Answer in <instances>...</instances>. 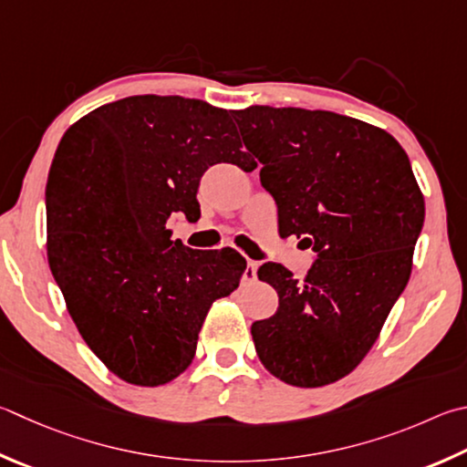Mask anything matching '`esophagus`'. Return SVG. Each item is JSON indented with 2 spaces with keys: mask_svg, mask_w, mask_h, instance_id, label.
Segmentation results:
<instances>
[{
  "mask_svg": "<svg viewBox=\"0 0 467 467\" xmlns=\"http://www.w3.org/2000/svg\"><path fill=\"white\" fill-rule=\"evenodd\" d=\"M257 269H259V263L249 259V261H247V269H244V274H243L244 282H253V279L257 277Z\"/></svg>",
  "mask_w": 467,
  "mask_h": 467,
  "instance_id": "obj_1",
  "label": "esophagus"
}]
</instances>
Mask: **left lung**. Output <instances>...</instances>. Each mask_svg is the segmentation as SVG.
Here are the masks:
<instances>
[{"label":"left lung","mask_w":467,"mask_h":467,"mask_svg":"<svg viewBox=\"0 0 467 467\" xmlns=\"http://www.w3.org/2000/svg\"><path fill=\"white\" fill-rule=\"evenodd\" d=\"M233 116L263 165L284 234L304 236L317 253L304 279L277 263L259 267L279 306L253 322V343L285 384H333L366 358L409 284L425 198L409 155L378 126L302 108L251 106Z\"/></svg>","instance_id":"8db88e82"}]
</instances>
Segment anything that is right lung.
Returning a JSON list of instances; mask_svg holds the SVG:
<instances>
[{
  "mask_svg": "<svg viewBox=\"0 0 467 467\" xmlns=\"http://www.w3.org/2000/svg\"><path fill=\"white\" fill-rule=\"evenodd\" d=\"M214 163L247 171L233 112L182 96L99 106L63 134L47 183L48 265L83 341L134 386H163L196 355L212 304L234 292V249L171 241L173 212L193 218Z\"/></svg>",
  "mask_w": 467,
  "mask_h": 467,
  "instance_id": "obj_1",
  "label": "right lung"
}]
</instances>
